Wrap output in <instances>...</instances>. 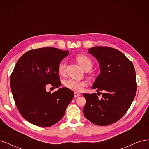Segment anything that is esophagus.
Masks as SVG:
<instances>
[{"label": "esophagus", "instance_id": "esophagus-1", "mask_svg": "<svg viewBox=\"0 0 149 149\" xmlns=\"http://www.w3.org/2000/svg\"><path fill=\"white\" fill-rule=\"evenodd\" d=\"M81 96V94H79V93H74V97H78V96Z\"/></svg>", "mask_w": 149, "mask_h": 149}]
</instances>
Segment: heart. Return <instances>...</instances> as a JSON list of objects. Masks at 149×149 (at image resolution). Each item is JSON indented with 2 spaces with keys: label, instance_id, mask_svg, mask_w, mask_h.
Segmentation results:
<instances>
[{
  "label": "heart",
  "instance_id": "heart-1",
  "mask_svg": "<svg viewBox=\"0 0 149 149\" xmlns=\"http://www.w3.org/2000/svg\"><path fill=\"white\" fill-rule=\"evenodd\" d=\"M79 65L82 67L84 70L87 69L91 70L93 66V63L91 59L87 56L84 55H80L76 58ZM66 64L65 61H62L58 65V73L61 74H63L65 73ZM64 85L68 89L76 92L81 91L86 86L87 83L84 81H80L74 79H68L64 81Z\"/></svg>",
  "mask_w": 149,
  "mask_h": 149
}]
</instances>
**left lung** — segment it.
<instances>
[{
	"label": "left lung",
	"instance_id": "obj_1",
	"mask_svg": "<svg viewBox=\"0 0 149 149\" xmlns=\"http://www.w3.org/2000/svg\"><path fill=\"white\" fill-rule=\"evenodd\" d=\"M88 52L98 61L101 71L92 88L103 93L101 99L96 93L83 94L86 100L83 113L94 124L108 125L118 121L131 105L137 91L136 71L132 63L118 49L94 47Z\"/></svg>",
	"mask_w": 149,
	"mask_h": 149
}]
</instances>
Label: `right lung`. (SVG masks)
Here are the masks:
<instances>
[{
  "label": "right lung",
  "instance_id": "add662e5",
  "mask_svg": "<svg viewBox=\"0 0 149 149\" xmlns=\"http://www.w3.org/2000/svg\"><path fill=\"white\" fill-rule=\"evenodd\" d=\"M68 54L69 51L45 47L26 52L17 61L10 78L11 91L18 110L29 123L49 127L64 116L73 92L63 87L51 93L46 86H60L58 65Z\"/></svg>",
  "mask_w": 149,
  "mask_h": 149
}]
</instances>
